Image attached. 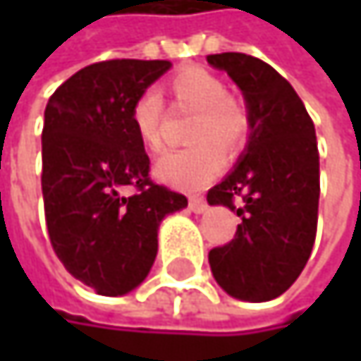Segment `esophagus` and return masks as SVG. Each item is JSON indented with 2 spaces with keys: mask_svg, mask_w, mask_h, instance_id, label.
Returning <instances> with one entry per match:
<instances>
[{
  "mask_svg": "<svg viewBox=\"0 0 361 361\" xmlns=\"http://www.w3.org/2000/svg\"><path fill=\"white\" fill-rule=\"evenodd\" d=\"M190 209H192L194 213H204V211H207V202H204L202 198H198V196H192V198H190Z\"/></svg>",
  "mask_w": 361,
  "mask_h": 361,
  "instance_id": "1",
  "label": "esophagus"
}]
</instances>
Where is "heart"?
Here are the masks:
<instances>
[{
  "mask_svg": "<svg viewBox=\"0 0 361 361\" xmlns=\"http://www.w3.org/2000/svg\"><path fill=\"white\" fill-rule=\"evenodd\" d=\"M169 90L176 102L196 110L188 137L194 142L185 148L169 150L154 167L157 178L178 190H200L213 180L226 154L238 152L249 137L251 118L247 106L228 94L226 83L198 66L183 68ZM131 127L144 148L159 152L163 148V100L157 90H144L131 104Z\"/></svg>",
  "mask_w": 361,
  "mask_h": 361,
  "instance_id": "heart-1",
  "label": "heart"
}]
</instances>
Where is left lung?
I'll list each match as a JSON object with an SVG mask.
<instances>
[{"mask_svg": "<svg viewBox=\"0 0 361 361\" xmlns=\"http://www.w3.org/2000/svg\"><path fill=\"white\" fill-rule=\"evenodd\" d=\"M240 87L251 133L234 171L207 194L243 219L234 238L209 252L217 284L234 299L280 297L303 271L316 240L320 154L314 121L293 85L267 62L240 51L211 54ZM240 197L243 207L235 209Z\"/></svg>", "mask_w": 361, "mask_h": 361, "instance_id": "left-lung-1", "label": "left lung"}]
</instances>
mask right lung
Wrapping results in <instances>:
<instances>
[{
	"instance_id": "obj_1",
	"label": "right lung",
	"mask_w": 361,
	"mask_h": 361,
	"mask_svg": "<svg viewBox=\"0 0 361 361\" xmlns=\"http://www.w3.org/2000/svg\"><path fill=\"white\" fill-rule=\"evenodd\" d=\"M169 60H104L66 79L49 98L41 133L47 234L71 276L118 297L144 282L165 215L188 198L150 180V159L131 127V104ZM136 194L123 197L120 188Z\"/></svg>"
}]
</instances>
